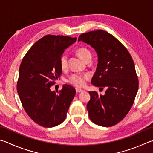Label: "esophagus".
Listing matches in <instances>:
<instances>
[{
    "mask_svg": "<svg viewBox=\"0 0 153 153\" xmlns=\"http://www.w3.org/2000/svg\"><path fill=\"white\" fill-rule=\"evenodd\" d=\"M76 89V93H81V92H82V91H83V90H82V89H79V88H76V89Z\"/></svg>",
    "mask_w": 153,
    "mask_h": 153,
    "instance_id": "34e87169",
    "label": "esophagus"
}]
</instances>
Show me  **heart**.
<instances>
[{
  "mask_svg": "<svg viewBox=\"0 0 153 153\" xmlns=\"http://www.w3.org/2000/svg\"><path fill=\"white\" fill-rule=\"evenodd\" d=\"M76 52L80 58L87 62L89 60H91V52L85 47L79 48L76 50ZM60 66L62 70H66L68 67V56L66 53H63L60 58ZM89 74L87 73H74L69 76L68 82L74 86L81 87L85 86L86 81L89 79Z\"/></svg>",
  "mask_w": 153,
  "mask_h": 153,
  "instance_id": "b5f03b06",
  "label": "heart"
}]
</instances>
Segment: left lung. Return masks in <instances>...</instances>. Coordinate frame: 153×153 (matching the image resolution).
I'll return each instance as SVG.
<instances>
[{"label":"left lung","mask_w":153,"mask_h":153,"mask_svg":"<svg viewBox=\"0 0 153 153\" xmlns=\"http://www.w3.org/2000/svg\"><path fill=\"white\" fill-rule=\"evenodd\" d=\"M78 41L91 45L97 52L98 64L91 83L107 89L104 95L89 92V118L101 126L116 125L129 112L138 92V79L132 56L118 39L101 29L82 33Z\"/></svg>","instance_id":"1"}]
</instances>
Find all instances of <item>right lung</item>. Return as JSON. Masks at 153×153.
<instances>
[{
    "instance_id": "add662e5",
    "label": "right lung",
    "mask_w": 153,
    "mask_h": 153,
    "mask_svg": "<svg viewBox=\"0 0 153 153\" xmlns=\"http://www.w3.org/2000/svg\"><path fill=\"white\" fill-rule=\"evenodd\" d=\"M76 41V37L47 35L32 45L21 62L17 93L26 113L41 126L52 128L63 122L76 94L68 85L58 93L50 90L62 72L60 56Z\"/></svg>"
}]
</instances>
